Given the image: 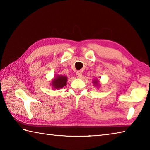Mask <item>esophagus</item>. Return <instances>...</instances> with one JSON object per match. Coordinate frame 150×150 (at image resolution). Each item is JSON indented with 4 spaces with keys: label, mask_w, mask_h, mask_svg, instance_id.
<instances>
[{
    "label": "esophagus",
    "mask_w": 150,
    "mask_h": 150,
    "mask_svg": "<svg viewBox=\"0 0 150 150\" xmlns=\"http://www.w3.org/2000/svg\"><path fill=\"white\" fill-rule=\"evenodd\" d=\"M76 75H77V77H79V78H81V77H82V73H81V71H77V73H76Z\"/></svg>",
    "instance_id": "34e87169"
}]
</instances>
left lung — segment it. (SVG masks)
Instances as JSON below:
<instances>
[{"label":"left lung","mask_w":150,"mask_h":150,"mask_svg":"<svg viewBox=\"0 0 150 150\" xmlns=\"http://www.w3.org/2000/svg\"><path fill=\"white\" fill-rule=\"evenodd\" d=\"M94 84H96V85H98V82H97V81H96V80H95V81H94Z\"/></svg>","instance_id":"obj_1"}]
</instances>
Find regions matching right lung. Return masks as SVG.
I'll return each instance as SVG.
<instances>
[{"instance_id": "obj_1", "label": "right lung", "mask_w": 150, "mask_h": 150, "mask_svg": "<svg viewBox=\"0 0 150 150\" xmlns=\"http://www.w3.org/2000/svg\"><path fill=\"white\" fill-rule=\"evenodd\" d=\"M67 81V78L65 76L58 75L57 77H55L54 80L52 81V87L55 88H63L66 85V82Z\"/></svg>"}]
</instances>
